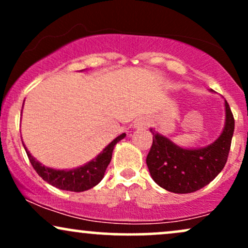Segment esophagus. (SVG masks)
Returning a JSON list of instances; mask_svg holds the SVG:
<instances>
[{
	"label": "esophagus",
	"instance_id": "1",
	"mask_svg": "<svg viewBox=\"0 0 248 248\" xmlns=\"http://www.w3.org/2000/svg\"><path fill=\"white\" fill-rule=\"evenodd\" d=\"M148 119L147 118H139L138 120L135 121V124H134V127L135 128H147L148 126Z\"/></svg>",
	"mask_w": 248,
	"mask_h": 248
}]
</instances>
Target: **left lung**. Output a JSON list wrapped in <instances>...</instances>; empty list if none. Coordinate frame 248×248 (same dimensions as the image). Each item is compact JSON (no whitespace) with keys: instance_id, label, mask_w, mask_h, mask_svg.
Returning a JSON list of instances; mask_svg holds the SVG:
<instances>
[{"instance_id":"8db88e82","label":"left lung","mask_w":248,"mask_h":248,"mask_svg":"<svg viewBox=\"0 0 248 248\" xmlns=\"http://www.w3.org/2000/svg\"><path fill=\"white\" fill-rule=\"evenodd\" d=\"M150 132L153 144L146 161L150 176L168 191L190 193L207 186L223 170L231 148L234 118L225 100L223 132L211 144L196 149L179 147L153 128Z\"/></svg>"}]
</instances>
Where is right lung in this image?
Here are the masks:
<instances>
[{"label": "right lung", "instance_id": "add662e5", "mask_svg": "<svg viewBox=\"0 0 248 248\" xmlns=\"http://www.w3.org/2000/svg\"><path fill=\"white\" fill-rule=\"evenodd\" d=\"M124 136H126V134L122 133L121 135L115 138L107 147H105V149L95 158H93L88 163L69 170H57L43 166L42 163H39L31 155L30 152H28L24 143L23 146L25 152H27L28 157H29L31 166L33 167L36 172L45 182H47L52 186H56L57 189L66 190V191L81 192L86 191L88 189H92L96 184L100 183L101 179L104 178L105 171H106L108 164H109L110 160H112V154L115 144L119 141H121Z\"/></svg>", "mask_w": 248, "mask_h": 248}]
</instances>
